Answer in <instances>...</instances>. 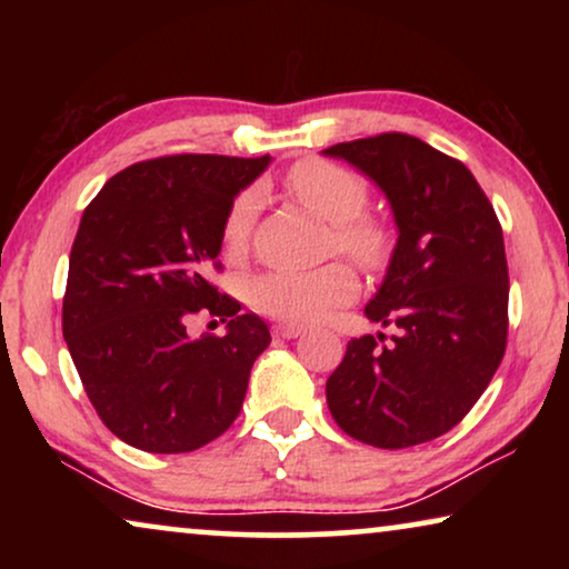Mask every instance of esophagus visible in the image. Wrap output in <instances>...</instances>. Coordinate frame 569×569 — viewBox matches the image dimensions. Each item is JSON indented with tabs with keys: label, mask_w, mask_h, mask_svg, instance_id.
Returning <instances> with one entry per match:
<instances>
[{
	"label": "esophagus",
	"mask_w": 569,
	"mask_h": 569,
	"mask_svg": "<svg viewBox=\"0 0 569 569\" xmlns=\"http://www.w3.org/2000/svg\"><path fill=\"white\" fill-rule=\"evenodd\" d=\"M274 333L282 339H298L306 333V329H302V326H295V323H279V326H274Z\"/></svg>",
	"instance_id": "34e87169"
}]
</instances>
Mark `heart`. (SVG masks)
Returning a JSON list of instances; mask_svg holds the SVG:
<instances>
[{
  "label": "heart",
  "mask_w": 569,
  "mask_h": 569,
  "mask_svg": "<svg viewBox=\"0 0 569 569\" xmlns=\"http://www.w3.org/2000/svg\"><path fill=\"white\" fill-rule=\"evenodd\" d=\"M287 191L333 224V240L341 253L352 256L362 267H378L388 253V230L362 214L368 204V181L355 170L329 160H302L287 173ZM256 191H243L232 201L222 220V248L230 256L246 251L256 217ZM357 274L345 261L308 271H271L256 279L253 306L263 316L287 323L323 321L331 310L347 306L357 295Z\"/></svg>",
  "instance_id": "1"
}]
</instances>
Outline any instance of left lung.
<instances>
[{"mask_svg":"<svg viewBox=\"0 0 569 569\" xmlns=\"http://www.w3.org/2000/svg\"><path fill=\"white\" fill-rule=\"evenodd\" d=\"M376 181L396 240L365 316L396 326L360 337L326 380L349 438L396 450L435 440L469 415L508 341V259L487 193L461 160L388 131L323 150Z\"/></svg>","mask_w":569,"mask_h":569,"instance_id":"left-lung-1","label":"left lung"}]
</instances>
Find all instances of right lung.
Returning a JSON list of instances; mask_svg holds the SVG:
<instances>
[{
  "mask_svg": "<svg viewBox=\"0 0 569 569\" xmlns=\"http://www.w3.org/2000/svg\"><path fill=\"white\" fill-rule=\"evenodd\" d=\"M263 158L168 154L129 166L84 209L61 308L69 355L98 417L147 453H189L228 430L269 329L209 282L222 220ZM197 312L228 322L191 340Z\"/></svg>",
  "mask_w": 569,
  "mask_h": 569,
  "instance_id": "right-lung-1",
  "label": "right lung"
}]
</instances>
